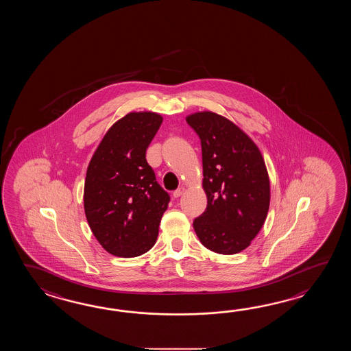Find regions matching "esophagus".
Returning a JSON list of instances; mask_svg holds the SVG:
<instances>
[{"mask_svg": "<svg viewBox=\"0 0 351 351\" xmlns=\"http://www.w3.org/2000/svg\"><path fill=\"white\" fill-rule=\"evenodd\" d=\"M184 191H186V188H184V186H180V188L176 189V191L173 192V197H174V198H178L182 194L184 193Z\"/></svg>", "mask_w": 351, "mask_h": 351, "instance_id": "1", "label": "esophagus"}]
</instances>
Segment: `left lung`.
<instances>
[{"instance_id": "8db88e82", "label": "left lung", "mask_w": 351, "mask_h": 351, "mask_svg": "<svg viewBox=\"0 0 351 351\" xmlns=\"http://www.w3.org/2000/svg\"><path fill=\"white\" fill-rule=\"evenodd\" d=\"M201 138L207 208L193 222L202 245L234 254L261 231L269 207V178L256 143L233 121L213 112L188 115Z\"/></svg>"}]
</instances>
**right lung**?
<instances>
[{"mask_svg":"<svg viewBox=\"0 0 351 351\" xmlns=\"http://www.w3.org/2000/svg\"><path fill=\"white\" fill-rule=\"evenodd\" d=\"M162 121L158 112H128L90 159L84 210L97 242L114 256H141L157 241L169 194L158 184L145 152Z\"/></svg>","mask_w":351,"mask_h":351,"instance_id":"add662e5","label":"right lung"}]
</instances>
